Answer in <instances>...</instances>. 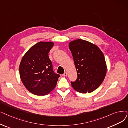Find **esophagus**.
Here are the masks:
<instances>
[{"mask_svg":"<svg viewBox=\"0 0 128 128\" xmlns=\"http://www.w3.org/2000/svg\"><path fill=\"white\" fill-rule=\"evenodd\" d=\"M63 76H68V73L67 72H65V73L63 74Z\"/></svg>","mask_w":128,"mask_h":128,"instance_id":"obj_1","label":"esophagus"}]
</instances>
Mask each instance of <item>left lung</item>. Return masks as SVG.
<instances>
[{"mask_svg": "<svg viewBox=\"0 0 128 128\" xmlns=\"http://www.w3.org/2000/svg\"><path fill=\"white\" fill-rule=\"evenodd\" d=\"M77 73L72 86L80 93H90L102 84L107 73L104 55L96 45L77 39L69 43Z\"/></svg>", "mask_w": 128, "mask_h": 128, "instance_id": "8db88e82", "label": "left lung"}]
</instances>
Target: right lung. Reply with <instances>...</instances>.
<instances>
[{"label":"right lung","mask_w":128,"mask_h":128,"mask_svg":"<svg viewBox=\"0 0 128 128\" xmlns=\"http://www.w3.org/2000/svg\"><path fill=\"white\" fill-rule=\"evenodd\" d=\"M52 42H39L24 55L19 65L21 80L28 90L38 96L46 95L55 87L60 75L54 73L48 52Z\"/></svg>","instance_id":"obj_1"}]
</instances>
